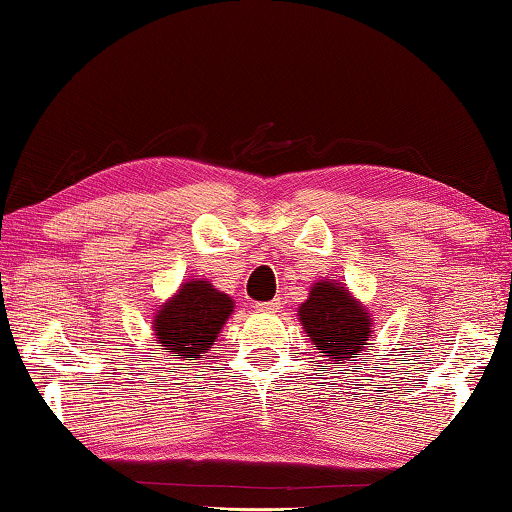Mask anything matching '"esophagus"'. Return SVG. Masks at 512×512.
Segmentation results:
<instances>
[{
	"instance_id": "1",
	"label": "esophagus",
	"mask_w": 512,
	"mask_h": 512,
	"mask_svg": "<svg viewBox=\"0 0 512 512\" xmlns=\"http://www.w3.org/2000/svg\"><path fill=\"white\" fill-rule=\"evenodd\" d=\"M257 312H264V314H273L280 310V303L278 300H269V303H257Z\"/></svg>"
}]
</instances>
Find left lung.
<instances>
[{
	"instance_id": "obj_1",
	"label": "left lung",
	"mask_w": 512,
	"mask_h": 512,
	"mask_svg": "<svg viewBox=\"0 0 512 512\" xmlns=\"http://www.w3.org/2000/svg\"><path fill=\"white\" fill-rule=\"evenodd\" d=\"M298 321L316 351L330 364L358 358L373 335V319L367 307L337 280H319L298 307Z\"/></svg>"
}]
</instances>
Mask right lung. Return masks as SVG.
<instances>
[{"mask_svg": "<svg viewBox=\"0 0 512 512\" xmlns=\"http://www.w3.org/2000/svg\"><path fill=\"white\" fill-rule=\"evenodd\" d=\"M234 312V300L205 278L180 285L152 316L154 342L177 360H200Z\"/></svg>", "mask_w": 512, "mask_h": 512, "instance_id": "obj_1", "label": "right lung"}]
</instances>
